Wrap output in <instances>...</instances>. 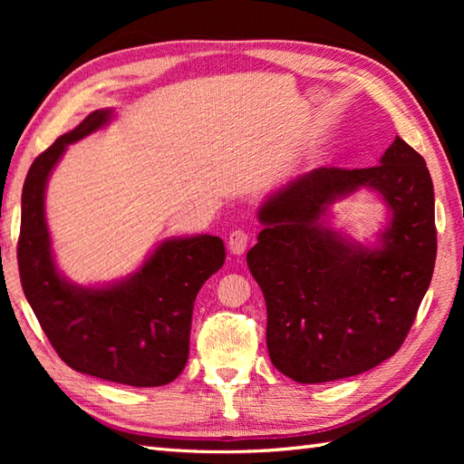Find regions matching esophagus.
<instances>
[{
    "instance_id": "esophagus-1",
    "label": "esophagus",
    "mask_w": 464,
    "mask_h": 464,
    "mask_svg": "<svg viewBox=\"0 0 464 464\" xmlns=\"http://www.w3.org/2000/svg\"><path fill=\"white\" fill-rule=\"evenodd\" d=\"M247 243H249V233H245L241 229L231 231L229 241H227V245H229V251L233 255H243L245 249H247Z\"/></svg>"
}]
</instances>
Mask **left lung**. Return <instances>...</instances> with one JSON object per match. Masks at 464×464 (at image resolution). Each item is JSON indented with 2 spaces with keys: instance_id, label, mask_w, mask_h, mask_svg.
<instances>
[{
  "instance_id": "left-lung-1",
  "label": "left lung",
  "mask_w": 464,
  "mask_h": 464,
  "mask_svg": "<svg viewBox=\"0 0 464 464\" xmlns=\"http://www.w3.org/2000/svg\"><path fill=\"white\" fill-rule=\"evenodd\" d=\"M361 188L388 207L372 246L330 227V207ZM247 253L267 304L275 369L313 384L361 374L399 351L437 257L435 191L422 157L395 137L379 165L319 169L275 189Z\"/></svg>"
}]
</instances>
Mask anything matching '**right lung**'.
<instances>
[{
	"label": "right lung",
	"mask_w": 464,
	"mask_h": 464,
	"mask_svg": "<svg viewBox=\"0 0 464 464\" xmlns=\"http://www.w3.org/2000/svg\"><path fill=\"white\" fill-rule=\"evenodd\" d=\"M113 110H95L32 163L22 193L17 263L27 303L59 357L77 372L161 387L189 357L193 303L225 263L215 235L163 239L135 273L105 285H77L57 269L45 219V187L72 143L110 125Z\"/></svg>",
	"instance_id": "obj_1"
}]
</instances>
